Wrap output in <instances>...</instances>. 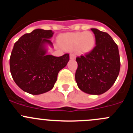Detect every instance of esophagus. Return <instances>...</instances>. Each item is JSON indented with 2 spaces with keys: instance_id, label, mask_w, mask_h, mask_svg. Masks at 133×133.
<instances>
[{
  "instance_id": "34e87169",
  "label": "esophagus",
  "mask_w": 133,
  "mask_h": 133,
  "mask_svg": "<svg viewBox=\"0 0 133 133\" xmlns=\"http://www.w3.org/2000/svg\"><path fill=\"white\" fill-rule=\"evenodd\" d=\"M70 58L71 60H75L76 58V55L74 53H71L70 55Z\"/></svg>"
}]
</instances>
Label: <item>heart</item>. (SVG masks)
<instances>
[{"mask_svg": "<svg viewBox=\"0 0 133 133\" xmlns=\"http://www.w3.org/2000/svg\"><path fill=\"white\" fill-rule=\"evenodd\" d=\"M61 41L66 49H78L80 52H90L95 45V37L90 31L76 32L65 34L61 37Z\"/></svg>", "mask_w": 133, "mask_h": 133, "instance_id": "1", "label": "heart"}]
</instances>
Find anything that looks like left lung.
Masks as SVG:
<instances>
[{
  "mask_svg": "<svg viewBox=\"0 0 133 133\" xmlns=\"http://www.w3.org/2000/svg\"><path fill=\"white\" fill-rule=\"evenodd\" d=\"M96 46L90 52L76 58L78 68L75 80L85 93L98 95L113 85L121 67L118 46L108 33L91 29Z\"/></svg>",
  "mask_w": 133,
  "mask_h": 133,
  "instance_id": "left-lung-1",
  "label": "left lung"
}]
</instances>
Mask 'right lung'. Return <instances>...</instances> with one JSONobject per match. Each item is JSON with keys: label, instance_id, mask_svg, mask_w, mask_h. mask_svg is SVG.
Segmentation results:
<instances>
[{"label": "right lung", "instance_id": "add662e5", "mask_svg": "<svg viewBox=\"0 0 133 133\" xmlns=\"http://www.w3.org/2000/svg\"><path fill=\"white\" fill-rule=\"evenodd\" d=\"M51 30L35 29L22 36L14 45L10 58L12 77L24 92L41 95L50 90L57 80L58 72L69 61V55L61 56L47 55Z\"/></svg>", "mask_w": 133, "mask_h": 133}]
</instances>
